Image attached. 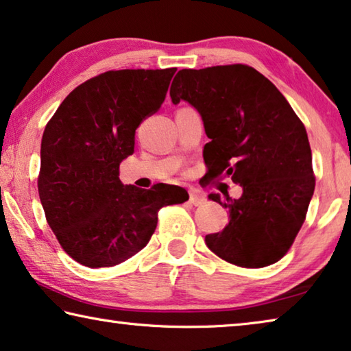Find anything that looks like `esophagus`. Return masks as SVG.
<instances>
[{
	"instance_id": "34e87169",
	"label": "esophagus",
	"mask_w": 351,
	"mask_h": 351,
	"mask_svg": "<svg viewBox=\"0 0 351 351\" xmlns=\"http://www.w3.org/2000/svg\"><path fill=\"white\" fill-rule=\"evenodd\" d=\"M189 202L193 206H203L206 203V195L202 191H198V189H191V192H189Z\"/></svg>"
}]
</instances>
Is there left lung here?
<instances>
[{"label": "left lung", "instance_id": "1", "mask_svg": "<svg viewBox=\"0 0 351 351\" xmlns=\"http://www.w3.org/2000/svg\"><path fill=\"white\" fill-rule=\"evenodd\" d=\"M170 97L202 115L210 138L203 149L206 178H231L243 191L237 199L210 193L230 223L206 236V245L245 269L278 263L295 241L315 187L303 121L264 75L243 64L180 70Z\"/></svg>", "mask_w": 351, "mask_h": 351}]
</instances>
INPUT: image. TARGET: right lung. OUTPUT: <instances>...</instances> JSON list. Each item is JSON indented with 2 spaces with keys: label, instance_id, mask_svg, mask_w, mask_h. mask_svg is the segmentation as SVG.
Wrapping results in <instances>:
<instances>
[{
  "label": "right lung",
  "instance_id": "add662e5",
  "mask_svg": "<svg viewBox=\"0 0 351 351\" xmlns=\"http://www.w3.org/2000/svg\"><path fill=\"white\" fill-rule=\"evenodd\" d=\"M176 69L109 70L69 93L42 137L38 197L64 252L90 269L114 267L147 245L160 208L182 187L120 181L138 125L164 103Z\"/></svg>",
  "mask_w": 351,
  "mask_h": 351
}]
</instances>
